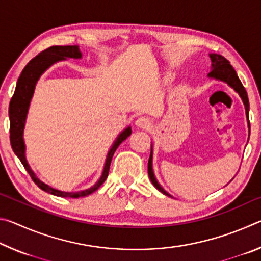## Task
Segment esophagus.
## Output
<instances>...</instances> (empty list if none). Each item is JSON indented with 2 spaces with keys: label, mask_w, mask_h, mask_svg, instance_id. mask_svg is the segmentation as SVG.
<instances>
[{
  "label": "esophagus",
  "mask_w": 261,
  "mask_h": 261,
  "mask_svg": "<svg viewBox=\"0 0 261 261\" xmlns=\"http://www.w3.org/2000/svg\"><path fill=\"white\" fill-rule=\"evenodd\" d=\"M136 125L139 127H143V129H146L149 125H151V120L147 116H139L136 120Z\"/></svg>",
  "instance_id": "esophagus-1"
}]
</instances>
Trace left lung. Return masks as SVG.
Wrapping results in <instances>:
<instances>
[{
  "mask_svg": "<svg viewBox=\"0 0 261 261\" xmlns=\"http://www.w3.org/2000/svg\"><path fill=\"white\" fill-rule=\"evenodd\" d=\"M210 57L212 60V71L208 73L210 78H215L219 79V81L226 82L229 86L232 87L235 90L243 100V103L245 106V113H246V117H247V124H249L250 127V121H249V109H250V105H249V99H247V93L245 91L244 86L242 85V83L240 81V78L237 77V73L235 71V69L231 67L230 62H229L227 59H224L222 55L219 54H210ZM152 158H153V148L151 146V155H149L148 159V176L151 182L153 183L154 187H155L159 191L162 192L166 196H169L170 194L161 188V185L158 183V180L154 176L153 173V168H152Z\"/></svg>",
  "mask_w": 261,
  "mask_h": 261,
  "instance_id": "obj_1",
  "label": "left lung"
}]
</instances>
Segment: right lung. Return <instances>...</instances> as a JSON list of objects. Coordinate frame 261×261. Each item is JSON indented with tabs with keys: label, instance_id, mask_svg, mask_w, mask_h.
<instances>
[{
	"label": "right lung",
	"instance_id": "obj_1",
	"mask_svg": "<svg viewBox=\"0 0 261 261\" xmlns=\"http://www.w3.org/2000/svg\"><path fill=\"white\" fill-rule=\"evenodd\" d=\"M81 57H82V53L79 50L78 46H53L41 51L40 54L31 60L29 63L26 64V67L23 69L18 81H17L15 93L12 95L10 105H9V118H10V143L15 154L19 158V160L21 163H23L26 171L30 174L31 178L33 179V182L37 184L39 188L48 193L54 194V196H57V197H63V198L86 197L88 194L93 193L95 190H98L101 187V184H102L106 180V178H107L109 168H110V162H112L115 151H116L118 146H120L122 141L125 140L127 137L131 135L130 126L126 127L124 131H122L121 134L118 135L116 140L114 141L112 148L109 149V152L107 154V159H106V163H105L103 171H102V175H101V177L99 178L98 182L93 185V187H91L90 189L83 190V191L64 192V191H60V190L53 189L49 187V185L41 182V180L35 176L32 169L30 168L25 158V144L23 139V134H24V126H25L26 116H28L30 102L33 96L37 82L39 81V78H40L41 74L45 72L51 64H54L55 62L67 60V59H81Z\"/></svg>",
	"mask_w": 261,
	"mask_h": 261
}]
</instances>
